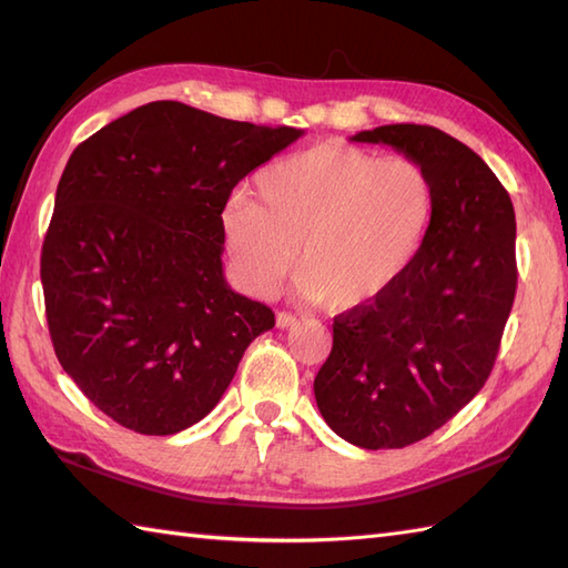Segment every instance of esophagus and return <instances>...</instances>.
Here are the masks:
<instances>
[{
  "label": "esophagus",
  "instance_id": "esophagus-1",
  "mask_svg": "<svg viewBox=\"0 0 568 568\" xmlns=\"http://www.w3.org/2000/svg\"><path fill=\"white\" fill-rule=\"evenodd\" d=\"M275 324L281 329H291V327H295L297 324V317L295 315H291V312H277L275 315Z\"/></svg>",
  "mask_w": 568,
  "mask_h": 568
}]
</instances>
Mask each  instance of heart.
Returning <instances> with one entry per match:
<instances>
[{
	"instance_id": "b5f03b06",
	"label": "heart",
	"mask_w": 568,
	"mask_h": 568,
	"mask_svg": "<svg viewBox=\"0 0 568 568\" xmlns=\"http://www.w3.org/2000/svg\"><path fill=\"white\" fill-rule=\"evenodd\" d=\"M437 212L429 173L348 143H320L256 178V202L222 212L224 244L241 285L271 295L295 263L297 293L348 312L376 303L413 268Z\"/></svg>"
}]
</instances>
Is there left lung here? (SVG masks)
Returning <instances> with one entry per match:
<instances>
[{"label":"left lung","mask_w":568,"mask_h":568,"mask_svg":"<svg viewBox=\"0 0 568 568\" xmlns=\"http://www.w3.org/2000/svg\"><path fill=\"white\" fill-rule=\"evenodd\" d=\"M352 141L425 168L437 212L403 281L334 317L315 400L342 439L403 449L446 425L490 376L517 287L515 210L486 161L439 129L388 124Z\"/></svg>","instance_id":"1"}]
</instances>
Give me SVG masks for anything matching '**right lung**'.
I'll list each match as a JSON object with an SVG mask.
<instances>
[{"label":"right lung","mask_w":568,"mask_h":568,"mask_svg":"<svg viewBox=\"0 0 568 568\" xmlns=\"http://www.w3.org/2000/svg\"><path fill=\"white\" fill-rule=\"evenodd\" d=\"M183 102H149L72 151L41 251L60 366L126 429L183 432L210 415L275 315L229 287L232 190L303 136Z\"/></svg>","instance_id":"right-lung-1"}]
</instances>
